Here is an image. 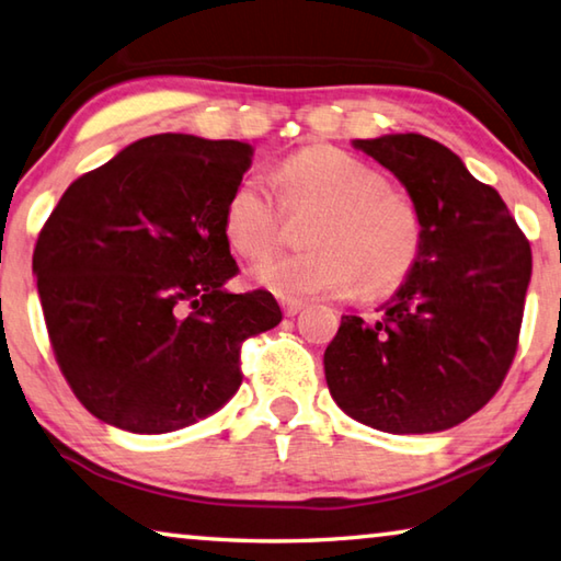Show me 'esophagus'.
<instances>
[{"instance_id":"1","label":"esophagus","mask_w":561,"mask_h":561,"mask_svg":"<svg viewBox=\"0 0 561 561\" xmlns=\"http://www.w3.org/2000/svg\"><path fill=\"white\" fill-rule=\"evenodd\" d=\"M305 307H307L305 301H299V299H282V309H284V314H287V317L299 314Z\"/></svg>"}]
</instances>
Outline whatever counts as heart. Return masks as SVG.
<instances>
[{"instance_id":"obj_1","label":"heart","mask_w":561,"mask_h":561,"mask_svg":"<svg viewBox=\"0 0 561 561\" xmlns=\"http://www.w3.org/2000/svg\"><path fill=\"white\" fill-rule=\"evenodd\" d=\"M239 182L225 204V237L244 260H262L279 247L287 217H307V252L266 260L254 284L284 299L387 295L420 260L424 225L387 176L336 147H309L274 172Z\"/></svg>"}]
</instances>
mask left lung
Segmentation results:
<instances>
[{"label": "left lung", "instance_id": "left-lung-1", "mask_svg": "<svg viewBox=\"0 0 561 561\" xmlns=\"http://www.w3.org/2000/svg\"><path fill=\"white\" fill-rule=\"evenodd\" d=\"M420 209V260L367 319L346 314L324 352L327 387L354 420L392 434L449 430L500 392L531 277L527 237L494 186L439 141L357 139Z\"/></svg>", "mask_w": 561, "mask_h": 561}]
</instances>
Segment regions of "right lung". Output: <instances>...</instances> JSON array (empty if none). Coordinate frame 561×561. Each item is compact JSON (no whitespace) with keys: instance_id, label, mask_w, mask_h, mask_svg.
Listing matches in <instances>:
<instances>
[{"instance_id":"obj_1","label":"right lung","mask_w":561,"mask_h":561,"mask_svg":"<svg viewBox=\"0 0 561 561\" xmlns=\"http://www.w3.org/2000/svg\"><path fill=\"white\" fill-rule=\"evenodd\" d=\"M252 162L234 139L154 135L69 184L32 266L59 371L96 420L135 434L194 424L242 385V344L282 322L239 272L225 204Z\"/></svg>"}]
</instances>
